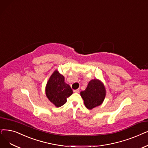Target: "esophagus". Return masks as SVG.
<instances>
[{"mask_svg":"<svg viewBox=\"0 0 148 148\" xmlns=\"http://www.w3.org/2000/svg\"><path fill=\"white\" fill-rule=\"evenodd\" d=\"M74 92H80V89H75V90H74Z\"/></svg>","mask_w":148,"mask_h":148,"instance_id":"obj_1","label":"esophagus"}]
</instances>
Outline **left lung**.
Returning a JSON list of instances; mask_svg holds the SVG:
<instances>
[{"label":"left lung","mask_w":148,"mask_h":148,"mask_svg":"<svg viewBox=\"0 0 148 148\" xmlns=\"http://www.w3.org/2000/svg\"><path fill=\"white\" fill-rule=\"evenodd\" d=\"M86 107L89 110L100 105L103 101L106 90L103 84L97 79L90 81L85 91L80 92Z\"/></svg>","instance_id":"1"}]
</instances>
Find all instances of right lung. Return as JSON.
<instances>
[{
  "mask_svg": "<svg viewBox=\"0 0 148 148\" xmlns=\"http://www.w3.org/2000/svg\"><path fill=\"white\" fill-rule=\"evenodd\" d=\"M73 94L70 86L65 82V77L57 71L51 75L46 87V95L51 102L57 107L66 103V99Z\"/></svg>",
  "mask_w": 148,
  "mask_h": 148,
  "instance_id": "add662e5",
  "label": "right lung"
}]
</instances>
